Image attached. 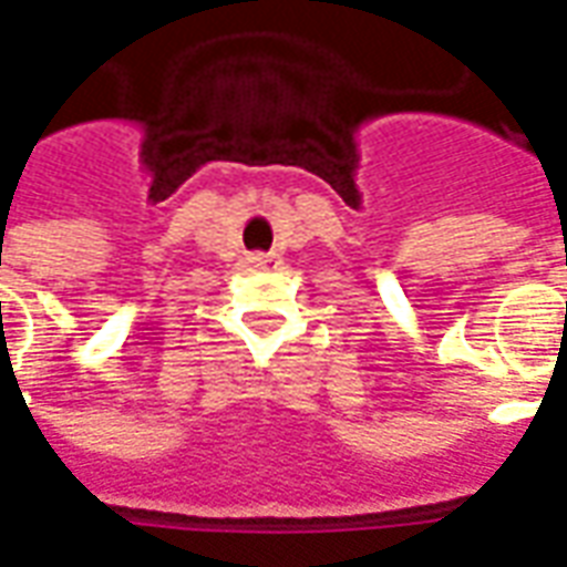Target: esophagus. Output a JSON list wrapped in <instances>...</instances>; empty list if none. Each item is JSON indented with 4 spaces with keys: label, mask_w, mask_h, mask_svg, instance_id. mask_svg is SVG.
I'll return each instance as SVG.
<instances>
[{
    "label": "esophagus",
    "mask_w": 567,
    "mask_h": 567,
    "mask_svg": "<svg viewBox=\"0 0 567 567\" xmlns=\"http://www.w3.org/2000/svg\"><path fill=\"white\" fill-rule=\"evenodd\" d=\"M249 261L255 264V267H267V261H270V258H267L264 251H255V255H249Z\"/></svg>",
    "instance_id": "34e87169"
}]
</instances>
